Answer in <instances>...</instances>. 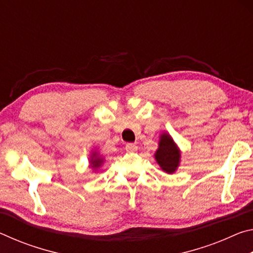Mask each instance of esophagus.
Masks as SVG:
<instances>
[{
  "label": "esophagus",
  "instance_id": "obj_1",
  "mask_svg": "<svg viewBox=\"0 0 253 253\" xmlns=\"http://www.w3.org/2000/svg\"><path fill=\"white\" fill-rule=\"evenodd\" d=\"M137 149H138V147H137V145H135V144L129 143V144L126 145V151L127 152H136Z\"/></svg>",
  "mask_w": 253,
  "mask_h": 253
}]
</instances>
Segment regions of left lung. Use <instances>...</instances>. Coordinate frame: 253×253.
I'll return each instance as SVG.
<instances>
[{
	"mask_svg": "<svg viewBox=\"0 0 253 253\" xmlns=\"http://www.w3.org/2000/svg\"><path fill=\"white\" fill-rule=\"evenodd\" d=\"M154 157L163 172L174 174L181 163V149L174 142L173 137L169 132H162L158 140V148Z\"/></svg>",
	"mask_w": 253,
	"mask_h": 253,
	"instance_id": "left-lung-1",
	"label": "left lung"
}]
</instances>
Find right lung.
<instances>
[{"label":"right lung","mask_w":253,"mask_h":253,"mask_svg":"<svg viewBox=\"0 0 253 253\" xmlns=\"http://www.w3.org/2000/svg\"><path fill=\"white\" fill-rule=\"evenodd\" d=\"M104 163H105V158L100 155L97 149L91 152L90 156H89V168L92 169V172H97V170L101 168Z\"/></svg>","instance_id":"add662e5"}]
</instances>
